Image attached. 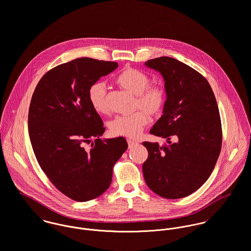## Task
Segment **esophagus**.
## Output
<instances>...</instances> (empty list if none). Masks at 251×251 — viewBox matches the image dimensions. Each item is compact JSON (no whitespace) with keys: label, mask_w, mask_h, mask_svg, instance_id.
Masks as SVG:
<instances>
[{"label":"esophagus","mask_w":251,"mask_h":251,"mask_svg":"<svg viewBox=\"0 0 251 251\" xmlns=\"http://www.w3.org/2000/svg\"><path fill=\"white\" fill-rule=\"evenodd\" d=\"M127 142H128V146H129V148H132L133 146H135V145L137 144V142H136V141H134V140H132V139H128V140H127Z\"/></svg>","instance_id":"1"}]
</instances>
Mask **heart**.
<instances>
[{"instance_id":"obj_1","label":"heart","mask_w":251,"mask_h":251,"mask_svg":"<svg viewBox=\"0 0 251 251\" xmlns=\"http://www.w3.org/2000/svg\"><path fill=\"white\" fill-rule=\"evenodd\" d=\"M115 83L137 96L138 111L130 115H117L109 123L113 136L135 139L148 124L149 116L160 115L167 103V90L159 84H150V77L139 69L127 67L115 78ZM88 100L95 112L106 113L109 111L105 84L95 83L88 89Z\"/></svg>"}]
</instances>
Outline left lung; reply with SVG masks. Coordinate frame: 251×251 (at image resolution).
<instances>
[{"mask_svg": "<svg viewBox=\"0 0 251 251\" xmlns=\"http://www.w3.org/2000/svg\"><path fill=\"white\" fill-rule=\"evenodd\" d=\"M159 71L167 103L150 134L168 145L144 141L148 158L142 165L144 180L155 194L167 199L192 195L210 177L223 142L218 103L208 81L191 66L169 56L147 60ZM172 136L177 139L172 144Z\"/></svg>", "mask_w": 251, "mask_h": 251, "instance_id": "8db88e82", "label": "left lung"}]
</instances>
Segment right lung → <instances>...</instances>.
I'll return each instance as SVG.
<instances>
[{
    "mask_svg": "<svg viewBox=\"0 0 251 251\" xmlns=\"http://www.w3.org/2000/svg\"><path fill=\"white\" fill-rule=\"evenodd\" d=\"M117 67L90 57L62 63L40 79L30 100L28 135L35 158L56 189L75 201L104 194L128 148L122 137L100 139L105 127L88 100L89 87Z\"/></svg>",
    "mask_w": 251,
    "mask_h": 251,
    "instance_id": "1",
    "label": "right lung"
}]
</instances>
